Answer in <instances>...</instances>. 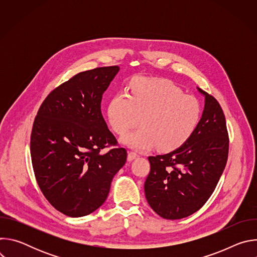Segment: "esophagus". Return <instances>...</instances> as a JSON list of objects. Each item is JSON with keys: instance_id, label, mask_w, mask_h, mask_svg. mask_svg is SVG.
<instances>
[{"instance_id": "34e87169", "label": "esophagus", "mask_w": 257, "mask_h": 257, "mask_svg": "<svg viewBox=\"0 0 257 257\" xmlns=\"http://www.w3.org/2000/svg\"><path fill=\"white\" fill-rule=\"evenodd\" d=\"M136 158H138V155H137L136 153H134V152H129V153H128V156H127L128 162H131V161L135 160Z\"/></svg>"}]
</instances>
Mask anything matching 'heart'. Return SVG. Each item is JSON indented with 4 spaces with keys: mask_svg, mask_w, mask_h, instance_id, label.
Here are the masks:
<instances>
[{
    "mask_svg": "<svg viewBox=\"0 0 257 257\" xmlns=\"http://www.w3.org/2000/svg\"><path fill=\"white\" fill-rule=\"evenodd\" d=\"M130 93L117 92L107 106L108 124L119 135L135 127L142 118V126L121 139L126 146L148 151L157 145L161 152H173L195 132L201 117L200 103L173 82L138 77L132 81Z\"/></svg>",
    "mask_w": 257,
    "mask_h": 257,
    "instance_id": "1",
    "label": "heart"
}]
</instances>
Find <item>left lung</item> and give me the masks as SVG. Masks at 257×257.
Instances as JSON below:
<instances>
[{
  "mask_svg": "<svg viewBox=\"0 0 257 257\" xmlns=\"http://www.w3.org/2000/svg\"><path fill=\"white\" fill-rule=\"evenodd\" d=\"M204 108L191 138L169 154L150 157L145 197L162 217L179 219L198 209L210 197L228 160L226 119L217 100L198 88Z\"/></svg>",
  "mask_w": 257,
  "mask_h": 257,
  "instance_id": "8db88e82",
  "label": "left lung"
}]
</instances>
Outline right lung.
Listing matches in <instances>:
<instances>
[{"label":"right lung","mask_w":257,"mask_h":257,"mask_svg":"<svg viewBox=\"0 0 257 257\" xmlns=\"http://www.w3.org/2000/svg\"><path fill=\"white\" fill-rule=\"evenodd\" d=\"M119 70L111 66L78 73L47 96L35 117L30 137L35 179L48 201L68 216L96 210L126 163L123 148L101 153L117 145L100 102Z\"/></svg>","instance_id":"right-lung-1"}]
</instances>
